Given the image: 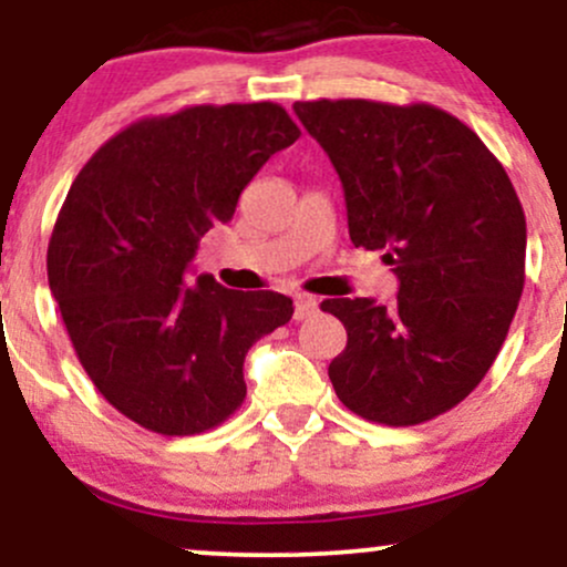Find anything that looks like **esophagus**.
Segmentation results:
<instances>
[{
  "label": "esophagus",
  "mask_w": 567,
  "mask_h": 567,
  "mask_svg": "<svg viewBox=\"0 0 567 567\" xmlns=\"http://www.w3.org/2000/svg\"><path fill=\"white\" fill-rule=\"evenodd\" d=\"M317 298L311 296H296V309H292V320L296 322H303L309 320L311 315H317Z\"/></svg>",
  "instance_id": "1"
}]
</instances>
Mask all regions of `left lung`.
<instances>
[{
  "mask_svg": "<svg viewBox=\"0 0 567 567\" xmlns=\"http://www.w3.org/2000/svg\"><path fill=\"white\" fill-rule=\"evenodd\" d=\"M328 152L354 247L381 250L392 303L328 298L347 328L330 362L338 400L386 426L437 419L496 360L525 285V213L477 133L429 103L343 97L292 106Z\"/></svg>",
  "mask_w": 567,
  "mask_h": 567,
  "instance_id": "obj_1",
  "label": "left lung"
}]
</instances>
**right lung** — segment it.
<instances>
[{
  "mask_svg": "<svg viewBox=\"0 0 567 567\" xmlns=\"http://www.w3.org/2000/svg\"><path fill=\"white\" fill-rule=\"evenodd\" d=\"M301 130L279 103L146 116L82 167L58 213L48 279L84 373L122 415L184 437L243 405L245 354L290 322L275 290L186 288L199 239L231 220L243 188Z\"/></svg>",
  "mask_w": 567,
  "mask_h": 567,
  "instance_id": "1",
  "label": "right lung"
}]
</instances>
